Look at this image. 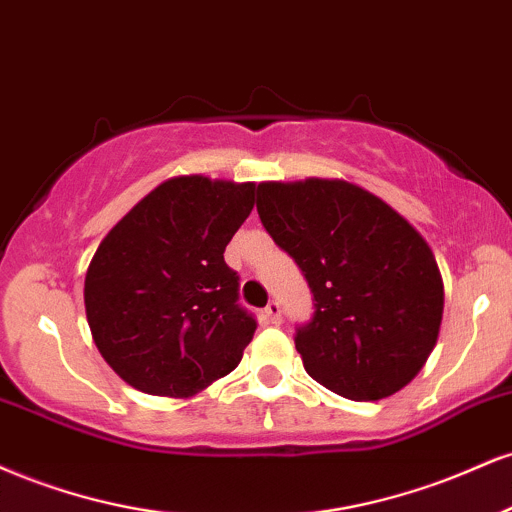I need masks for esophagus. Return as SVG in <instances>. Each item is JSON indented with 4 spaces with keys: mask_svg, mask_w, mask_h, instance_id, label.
<instances>
[{
    "mask_svg": "<svg viewBox=\"0 0 512 512\" xmlns=\"http://www.w3.org/2000/svg\"><path fill=\"white\" fill-rule=\"evenodd\" d=\"M263 316H266L268 323H275V326H278V323L282 321V309H280V304H278V302H268L266 309H263Z\"/></svg>",
    "mask_w": 512,
    "mask_h": 512,
    "instance_id": "obj_1",
    "label": "esophagus"
}]
</instances>
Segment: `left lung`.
<instances>
[{
	"instance_id": "left-lung-1",
	"label": "left lung",
	"mask_w": 512,
	"mask_h": 512,
	"mask_svg": "<svg viewBox=\"0 0 512 512\" xmlns=\"http://www.w3.org/2000/svg\"><path fill=\"white\" fill-rule=\"evenodd\" d=\"M256 210L302 270L314 314L294 328L306 374L350 400H381L419 374L443 316L422 234L381 198L340 182H266Z\"/></svg>"
}]
</instances>
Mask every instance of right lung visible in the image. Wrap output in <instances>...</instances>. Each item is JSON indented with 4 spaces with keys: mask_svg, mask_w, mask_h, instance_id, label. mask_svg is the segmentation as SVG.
Returning a JSON list of instances; mask_svg holds the SVG:
<instances>
[{
    "mask_svg": "<svg viewBox=\"0 0 512 512\" xmlns=\"http://www.w3.org/2000/svg\"><path fill=\"white\" fill-rule=\"evenodd\" d=\"M256 184L177 177L102 239L86 273V316L105 362L148 395L189 398L242 362L256 318L239 304L225 246Z\"/></svg>",
    "mask_w": 512,
    "mask_h": 512,
    "instance_id": "add662e5",
    "label": "right lung"
}]
</instances>
